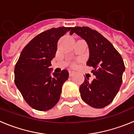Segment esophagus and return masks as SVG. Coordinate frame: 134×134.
Segmentation results:
<instances>
[{
  "label": "esophagus",
  "mask_w": 134,
  "mask_h": 134,
  "mask_svg": "<svg viewBox=\"0 0 134 134\" xmlns=\"http://www.w3.org/2000/svg\"><path fill=\"white\" fill-rule=\"evenodd\" d=\"M75 74H76L75 71L69 70V76H74Z\"/></svg>",
  "instance_id": "1"
}]
</instances>
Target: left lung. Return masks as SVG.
Segmentation results:
<instances>
[{
  "instance_id": "obj_1",
  "label": "left lung",
  "mask_w": 134,
  "mask_h": 134,
  "mask_svg": "<svg viewBox=\"0 0 134 134\" xmlns=\"http://www.w3.org/2000/svg\"><path fill=\"white\" fill-rule=\"evenodd\" d=\"M76 34L86 41L89 59L86 64L92 66L95 79L92 82L85 78L79 91L82 99L94 108L109 105L119 92L122 83L125 65L122 57L109 41L88 27H74L70 34Z\"/></svg>"
}]
</instances>
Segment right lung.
Returning a JSON list of instances; mask_svg holds the SVG:
<instances>
[{
    "mask_svg": "<svg viewBox=\"0 0 134 134\" xmlns=\"http://www.w3.org/2000/svg\"><path fill=\"white\" fill-rule=\"evenodd\" d=\"M72 27H60L42 32L23 48L15 67V83L27 104L41 111L49 110L60 98L69 73L63 70L51 75V61L59 39Z\"/></svg>",
    "mask_w": 134,
    "mask_h": 134,
    "instance_id": "1",
    "label": "right lung"
}]
</instances>
